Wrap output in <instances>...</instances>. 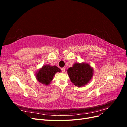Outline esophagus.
<instances>
[{"label":"esophagus","instance_id":"obj_1","mask_svg":"<svg viewBox=\"0 0 127 127\" xmlns=\"http://www.w3.org/2000/svg\"><path fill=\"white\" fill-rule=\"evenodd\" d=\"M61 69V70H62L63 72H64L65 71V68H62Z\"/></svg>","mask_w":127,"mask_h":127}]
</instances>
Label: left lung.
<instances>
[{
    "label": "left lung",
    "instance_id": "left-lung-1",
    "mask_svg": "<svg viewBox=\"0 0 127 127\" xmlns=\"http://www.w3.org/2000/svg\"><path fill=\"white\" fill-rule=\"evenodd\" d=\"M93 72V68L85 63H75L67 70L71 82L78 87L86 85L92 79Z\"/></svg>",
    "mask_w": 127,
    "mask_h": 127
}]
</instances>
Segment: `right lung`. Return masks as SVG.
<instances>
[{"label":"right lung","instance_id":"obj_1","mask_svg":"<svg viewBox=\"0 0 127 127\" xmlns=\"http://www.w3.org/2000/svg\"><path fill=\"white\" fill-rule=\"evenodd\" d=\"M61 71L60 69L56 66H52L50 64H45L36 71V78L39 82L45 85H48L51 82L56 73Z\"/></svg>","mask_w":127,"mask_h":127}]
</instances>
